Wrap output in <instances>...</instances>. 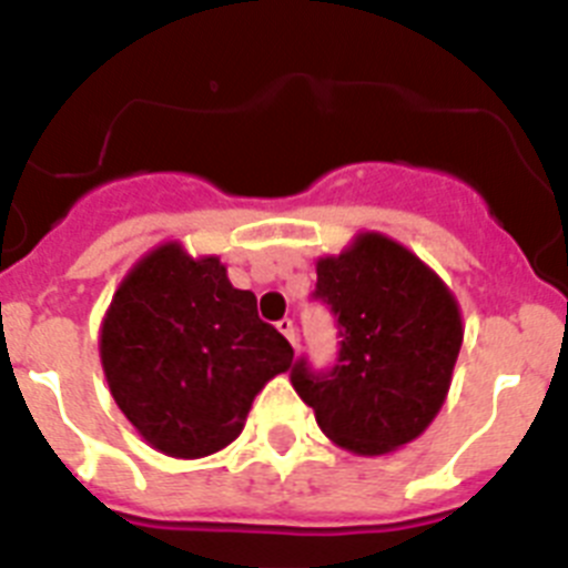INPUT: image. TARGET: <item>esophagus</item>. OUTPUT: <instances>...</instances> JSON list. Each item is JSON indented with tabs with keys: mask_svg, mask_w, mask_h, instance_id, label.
<instances>
[{
	"mask_svg": "<svg viewBox=\"0 0 568 568\" xmlns=\"http://www.w3.org/2000/svg\"><path fill=\"white\" fill-rule=\"evenodd\" d=\"M277 332L283 334V337L288 339L291 345H294V323H291L288 317H285V320H280V323H277Z\"/></svg>",
	"mask_w": 568,
	"mask_h": 568,
	"instance_id": "34e87169",
	"label": "esophagus"
}]
</instances>
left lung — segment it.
Wrapping results in <instances>:
<instances>
[{
	"label": "left lung",
	"instance_id": "left-lung-1",
	"mask_svg": "<svg viewBox=\"0 0 568 568\" xmlns=\"http://www.w3.org/2000/svg\"><path fill=\"white\" fill-rule=\"evenodd\" d=\"M317 297L332 305L343 348L332 374L291 372L332 443L359 457L417 440L446 403L463 345L455 291L406 245L359 231L317 260Z\"/></svg>",
	"mask_w": 568,
	"mask_h": 568
}]
</instances>
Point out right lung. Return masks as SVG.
<instances>
[{
	"mask_svg": "<svg viewBox=\"0 0 568 568\" xmlns=\"http://www.w3.org/2000/svg\"><path fill=\"white\" fill-rule=\"evenodd\" d=\"M111 397L151 448L176 460L223 452L254 397L288 372L294 348L263 323L251 291L220 256L180 240L142 254L113 291L100 325Z\"/></svg>",
	"mask_w": 568,
	"mask_h": 568,
	"instance_id": "1",
	"label": "right lung"
}]
</instances>
